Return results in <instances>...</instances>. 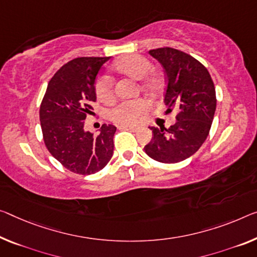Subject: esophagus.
I'll use <instances>...</instances> for the list:
<instances>
[{
  "instance_id": "34e87169",
  "label": "esophagus",
  "mask_w": 257,
  "mask_h": 257,
  "mask_svg": "<svg viewBox=\"0 0 257 257\" xmlns=\"http://www.w3.org/2000/svg\"><path fill=\"white\" fill-rule=\"evenodd\" d=\"M119 128L120 130H130V131L134 132V131H137L139 127H137V126H132V125H120Z\"/></svg>"
}]
</instances>
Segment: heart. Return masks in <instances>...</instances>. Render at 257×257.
Instances as JSON below:
<instances>
[{"mask_svg":"<svg viewBox=\"0 0 257 257\" xmlns=\"http://www.w3.org/2000/svg\"><path fill=\"white\" fill-rule=\"evenodd\" d=\"M153 65L148 58L138 54H130L119 58L113 64V70L117 73L130 77L134 80H142L141 85L148 92H157L162 88V78L155 72H149ZM96 97L103 103H109L113 100V84L109 77H100L96 79L95 85ZM149 109V103L146 100H131L118 104L110 112L113 121L119 124L136 123L142 113Z\"/></svg>","mask_w":257,"mask_h":257,"instance_id":"heart-1","label":"heart"}]
</instances>
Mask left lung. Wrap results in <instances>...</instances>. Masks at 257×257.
<instances>
[{
	"label": "left lung",
	"instance_id": "8db88e82",
	"mask_svg": "<svg viewBox=\"0 0 257 257\" xmlns=\"http://www.w3.org/2000/svg\"><path fill=\"white\" fill-rule=\"evenodd\" d=\"M165 71L164 103L179 109L176 124L154 127L153 139L145 146L149 157L161 163H178L188 159L206 141L216 110V90L202 63L184 51L163 47L149 50Z\"/></svg>",
	"mask_w": 257,
	"mask_h": 257
}]
</instances>
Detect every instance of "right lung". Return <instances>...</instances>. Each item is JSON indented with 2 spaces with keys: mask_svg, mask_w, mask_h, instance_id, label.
I'll list each match as a JSON object with an SVG mask.
<instances>
[{
  "mask_svg": "<svg viewBox=\"0 0 257 257\" xmlns=\"http://www.w3.org/2000/svg\"><path fill=\"white\" fill-rule=\"evenodd\" d=\"M110 57H77L62 66L47 86L40 105L43 141L65 169L93 175L109 163L116 127L103 124L94 137L85 132V119L96 101L95 78Z\"/></svg>",
  "mask_w": 257,
  "mask_h": 257,
  "instance_id": "obj_1",
  "label": "right lung"
}]
</instances>
